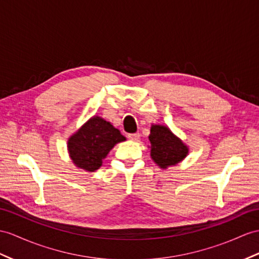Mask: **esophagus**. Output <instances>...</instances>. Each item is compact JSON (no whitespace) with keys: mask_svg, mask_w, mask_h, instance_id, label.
<instances>
[{"mask_svg":"<svg viewBox=\"0 0 259 259\" xmlns=\"http://www.w3.org/2000/svg\"><path fill=\"white\" fill-rule=\"evenodd\" d=\"M127 137H128V140H130V141L136 142V141L140 140V134H138V133H134V134H128V135H127Z\"/></svg>","mask_w":259,"mask_h":259,"instance_id":"obj_1","label":"esophagus"}]
</instances>
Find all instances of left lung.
Masks as SVG:
<instances>
[{
    "instance_id": "8db88e82",
    "label": "left lung",
    "mask_w": 259,
    "mask_h": 259,
    "mask_svg": "<svg viewBox=\"0 0 259 259\" xmlns=\"http://www.w3.org/2000/svg\"><path fill=\"white\" fill-rule=\"evenodd\" d=\"M148 138L151 159L162 169L176 166L184 160L189 153L187 145L167 126L151 125Z\"/></svg>"
}]
</instances>
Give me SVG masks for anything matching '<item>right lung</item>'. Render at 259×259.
<instances>
[{
  "instance_id": "add662e5",
  "label": "right lung",
  "mask_w": 259,
  "mask_h": 259,
  "mask_svg": "<svg viewBox=\"0 0 259 259\" xmlns=\"http://www.w3.org/2000/svg\"><path fill=\"white\" fill-rule=\"evenodd\" d=\"M126 138L110 122L100 116L87 121L68 140L69 156L78 168L96 171L117 143Z\"/></svg>"
}]
</instances>
